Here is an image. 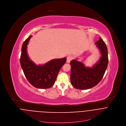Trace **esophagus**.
<instances>
[{"label": "esophagus", "instance_id": "obj_1", "mask_svg": "<svg viewBox=\"0 0 126 126\" xmlns=\"http://www.w3.org/2000/svg\"><path fill=\"white\" fill-rule=\"evenodd\" d=\"M73 56H72V55H69L68 56H67V59H66L67 63H69L71 62V61L73 59Z\"/></svg>", "mask_w": 126, "mask_h": 126}]
</instances>
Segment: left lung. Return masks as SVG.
<instances>
[{"instance_id": "8db88e82", "label": "left lung", "mask_w": 126, "mask_h": 126, "mask_svg": "<svg viewBox=\"0 0 126 126\" xmlns=\"http://www.w3.org/2000/svg\"><path fill=\"white\" fill-rule=\"evenodd\" d=\"M95 44L101 56L93 67H86L82 63L75 59L70 62L71 83L77 89H88L96 86L103 78L107 68L108 55L106 45L100 37Z\"/></svg>"}]
</instances>
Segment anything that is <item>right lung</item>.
<instances>
[{
	"label": "right lung",
	"instance_id": "obj_1",
	"mask_svg": "<svg viewBox=\"0 0 126 126\" xmlns=\"http://www.w3.org/2000/svg\"><path fill=\"white\" fill-rule=\"evenodd\" d=\"M32 37L29 36L23 44L20 56L21 67L26 79L33 86L39 89L50 88L54 85L66 58L54 59L44 65H36L30 60L27 51V45Z\"/></svg>",
	"mask_w": 126,
	"mask_h": 126
}]
</instances>
